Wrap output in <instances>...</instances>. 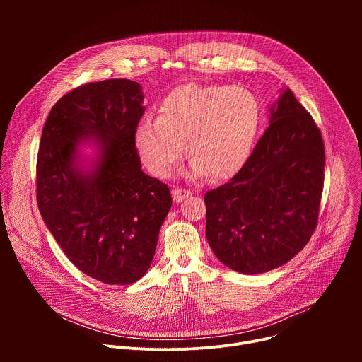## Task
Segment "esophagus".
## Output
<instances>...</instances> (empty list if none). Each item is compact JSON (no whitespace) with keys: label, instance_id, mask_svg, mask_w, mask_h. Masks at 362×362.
I'll return each instance as SVG.
<instances>
[{"label":"esophagus","instance_id":"obj_1","mask_svg":"<svg viewBox=\"0 0 362 362\" xmlns=\"http://www.w3.org/2000/svg\"><path fill=\"white\" fill-rule=\"evenodd\" d=\"M192 193H190V190H186V189H182V187H177V189H175L173 192H172V196H173V200L176 202V203H179V202H182L183 199H186V197H189Z\"/></svg>","mask_w":362,"mask_h":362}]
</instances>
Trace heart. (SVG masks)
<instances>
[{
	"label": "heart",
	"mask_w": 362,
	"mask_h": 362,
	"mask_svg": "<svg viewBox=\"0 0 362 362\" xmlns=\"http://www.w3.org/2000/svg\"><path fill=\"white\" fill-rule=\"evenodd\" d=\"M261 103L242 86L185 84L160 103L156 119H144L134 141L144 166L166 177L183 154L193 160V176L222 180L247 160L261 127Z\"/></svg>",
	"instance_id": "obj_1"
}]
</instances>
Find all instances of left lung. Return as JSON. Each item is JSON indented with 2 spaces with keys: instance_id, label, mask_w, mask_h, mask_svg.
I'll return each mask as SVG.
<instances>
[{
  "instance_id": "8db88e82",
  "label": "left lung",
  "mask_w": 362,
  "mask_h": 362,
  "mask_svg": "<svg viewBox=\"0 0 362 362\" xmlns=\"http://www.w3.org/2000/svg\"><path fill=\"white\" fill-rule=\"evenodd\" d=\"M240 170L204 194L206 238L218 259L246 274L288 261L315 232L325 148L313 116L286 88Z\"/></svg>"
}]
</instances>
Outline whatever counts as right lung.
<instances>
[{"label": "right lung", "instance_id": "obj_1", "mask_svg": "<svg viewBox=\"0 0 362 362\" xmlns=\"http://www.w3.org/2000/svg\"><path fill=\"white\" fill-rule=\"evenodd\" d=\"M139 83L110 78L78 86L51 109L37 156L40 214L70 262L107 285H129L150 268L172 208L166 183L141 172L134 134L144 113ZM100 147L93 173L76 146Z\"/></svg>", "mask_w": 362, "mask_h": 362}]
</instances>
